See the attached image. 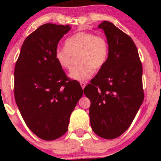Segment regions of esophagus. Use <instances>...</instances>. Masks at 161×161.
I'll use <instances>...</instances> for the list:
<instances>
[{"label":"esophagus","mask_w":161,"mask_h":161,"mask_svg":"<svg viewBox=\"0 0 161 161\" xmlns=\"http://www.w3.org/2000/svg\"><path fill=\"white\" fill-rule=\"evenodd\" d=\"M80 86H81V87H82V89H84L85 88V86H86V82H84V81H81V82H80Z\"/></svg>","instance_id":"obj_1"}]
</instances>
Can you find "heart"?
<instances>
[{
	"instance_id": "heart-1",
	"label": "heart",
	"mask_w": 161,
	"mask_h": 161,
	"mask_svg": "<svg viewBox=\"0 0 161 161\" xmlns=\"http://www.w3.org/2000/svg\"><path fill=\"white\" fill-rule=\"evenodd\" d=\"M79 64L69 72L72 79L83 81L94 74V69L104 67L108 57V44L105 37L91 32L75 33L65 40V47H57L54 52L56 62L61 68L69 69L73 56H78Z\"/></svg>"
}]
</instances>
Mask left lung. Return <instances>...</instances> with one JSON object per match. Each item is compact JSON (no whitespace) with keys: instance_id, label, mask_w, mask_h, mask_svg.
<instances>
[{"instance_id":"8db88e82","label":"left lung","mask_w":161,"mask_h":161,"mask_svg":"<svg viewBox=\"0 0 161 161\" xmlns=\"http://www.w3.org/2000/svg\"><path fill=\"white\" fill-rule=\"evenodd\" d=\"M108 57L102 69L83 89L91 101L92 128L105 139H114L128 129L144 98L142 64L130 36L113 23L103 21Z\"/></svg>"}]
</instances>
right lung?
Returning a JSON list of instances; mask_svg holds the SVG:
<instances>
[{
  "instance_id": "right-lung-1",
  "label": "right lung",
  "mask_w": 161,
  "mask_h": 161,
  "mask_svg": "<svg viewBox=\"0 0 161 161\" xmlns=\"http://www.w3.org/2000/svg\"><path fill=\"white\" fill-rule=\"evenodd\" d=\"M69 25L46 23L28 35L14 67V94L26 125L45 141L57 139L68 130L69 117L83 89L69 80L54 57Z\"/></svg>"
}]
</instances>
